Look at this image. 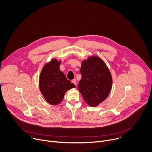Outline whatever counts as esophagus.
Masks as SVG:
<instances>
[{
    "mask_svg": "<svg viewBox=\"0 0 152 152\" xmlns=\"http://www.w3.org/2000/svg\"><path fill=\"white\" fill-rule=\"evenodd\" d=\"M72 82L73 84H75V85H76V79H73V80H72Z\"/></svg>",
    "mask_w": 152,
    "mask_h": 152,
    "instance_id": "obj_1",
    "label": "esophagus"
}]
</instances>
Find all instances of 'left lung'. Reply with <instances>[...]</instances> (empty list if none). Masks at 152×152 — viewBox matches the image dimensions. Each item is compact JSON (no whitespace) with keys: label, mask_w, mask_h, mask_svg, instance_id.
Returning a JSON list of instances; mask_svg holds the SVG:
<instances>
[{"label":"left lung","mask_w":152,"mask_h":152,"mask_svg":"<svg viewBox=\"0 0 152 152\" xmlns=\"http://www.w3.org/2000/svg\"><path fill=\"white\" fill-rule=\"evenodd\" d=\"M80 72L79 92L88 105L98 106L107 98L112 88L113 77L109 69L100 58L91 56L82 61Z\"/></svg>","instance_id":"8db88e82"}]
</instances>
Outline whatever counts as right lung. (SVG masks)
Instances as JSON below:
<instances>
[{
    "mask_svg": "<svg viewBox=\"0 0 152 152\" xmlns=\"http://www.w3.org/2000/svg\"><path fill=\"white\" fill-rule=\"evenodd\" d=\"M61 61L53 58L42 67L39 78V88L45 100L52 105L59 104L65 93L76 86L68 80L59 70Z\"/></svg>",
    "mask_w": 152,
    "mask_h": 152,
    "instance_id": "1",
    "label": "right lung"
}]
</instances>
